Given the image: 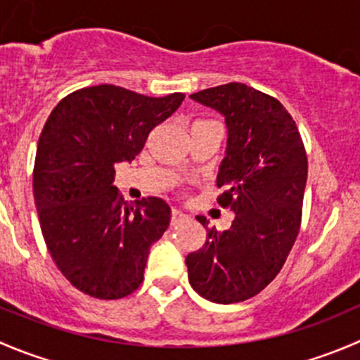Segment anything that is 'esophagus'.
I'll use <instances>...</instances> for the list:
<instances>
[{
	"instance_id": "obj_1",
	"label": "esophagus",
	"mask_w": 360,
	"mask_h": 360,
	"mask_svg": "<svg viewBox=\"0 0 360 360\" xmlns=\"http://www.w3.org/2000/svg\"><path fill=\"white\" fill-rule=\"evenodd\" d=\"M184 221H188L186 214H184L183 210H179V209H172V216H170V224H172V226H176V224L184 223Z\"/></svg>"
}]
</instances>
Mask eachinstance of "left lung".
I'll list each match as a JSON object with an SVG mask.
<instances>
[{
    "label": "left lung",
    "instance_id": "8db88e82",
    "mask_svg": "<svg viewBox=\"0 0 360 360\" xmlns=\"http://www.w3.org/2000/svg\"><path fill=\"white\" fill-rule=\"evenodd\" d=\"M219 111L228 127L217 174V203L235 212L231 228H210L188 254L191 288L212 303L245 301L284 266L301 224L308 160L296 122L275 97L244 83L191 94ZM207 228V219L197 217Z\"/></svg>",
    "mask_w": 360,
    "mask_h": 360
}]
</instances>
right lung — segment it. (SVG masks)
Listing matches in <instances>:
<instances>
[{"mask_svg": "<svg viewBox=\"0 0 360 360\" xmlns=\"http://www.w3.org/2000/svg\"><path fill=\"white\" fill-rule=\"evenodd\" d=\"M184 94L148 97L116 85L79 89L50 112L36 150L32 190L46 249L78 291L120 300L143 284L148 254L167 230L162 198L123 200L115 165L141 153Z\"/></svg>", "mask_w": 360, "mask_h": 360, "instance_id": "1", "label": "right lung"}]
</instances>
